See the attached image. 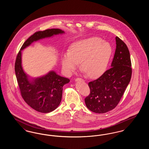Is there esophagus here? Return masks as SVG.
I'll use <instances>...</instances> for the list:
<instances>
[{
    "label": "esophagus",
    "instance_id": "esophagus-1",
    "mask_svg": "<svg viewBox=\"0 0 149 149\" xmlns=\"http://www.w3.org/2000/svg\"><path fill=\"white\" fill-rule=\"evenodd\" d=\"M75 80L76 81H78L79 80H83V79L80 78H76V79H75Z\"/></svg>",
    "mask_w": 149,
    "mask_h": 149
}]
</instances>
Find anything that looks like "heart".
<instances>
[{
  "instance_id": "obj_1",
  "label": "heart",
  "mask_w": 149,
  "mask_h": 149,
  "mask_svg": "<svg viewBox=\"0 0 149 149\" xmlns=\"http://www.w3.org/2000/svg\"><path fill=\"white\" fill-rule=\"evenodd\" d=\"M113 50L111 44L101 38L92 37L72 43L68 52L61 57V64L65 74L70 75L79 67L91 78H98L106 71Z\"/></svg>"
}]
</instances>
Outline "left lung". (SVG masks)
Listing matches in <instances>:
<instances>
[{
  "label": "left lung",
  "mask_w": 149,
  "mask_h": 149,
  "mask_svg": "<svg viewBox=\"0 0 149 149\" xmlns=\"http://www.w3.org/2000/svg\"><path fill=\"white\" fill-rule=\"evenodd\" d=\"M116 41L111 68L88 83L91 92L85 98V104L94 113H104L117 106L131 78V61L127 46L117 36Z\"/></svg>",
  "instance_id": "left-lung-1"
}]
</instances>
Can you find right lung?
Instances as JSON below:
<instances>
[{"instance_id": "right-lung-1", "label": "right lung", "mask_w": 149, "mask_h": 149, "mask_svg": "<svg viewBox=\"0 0 149 149\" xmlns=\"http://www.w3.org/2000/svg\"><path fill=\"white\" fill-rule=\"evenodd\" d=\"M64 33L58 29L36 32L23 44L16 57L15 72L22 97L29 106L39 112L49 113L56 109L61 101L63 87L70 80L51 71L42 77L29 80L22 69L21 51L34 41Z\"/></svg>"}]
</instances>
